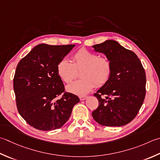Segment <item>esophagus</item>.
<instances>
[{
	"mask_svg": "<svg viewBox=\"0 0 160 160\" xmlns=\"http://www.w3.org/2000/svg\"><path fill=\"white\" fill-rule=\"evenodd\" d=\"M87 98V96H80V101H84V100H85Z\"/></svg>",
	"mask_w": 160,
	"mask_h": 160,
	"instance_id": "obj_1",
	"label": "esophagus"
}]
</instances>
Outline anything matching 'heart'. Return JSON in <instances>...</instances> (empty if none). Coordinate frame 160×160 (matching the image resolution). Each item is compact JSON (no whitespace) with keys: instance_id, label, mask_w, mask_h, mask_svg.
I'll list each match as a JSON object with an SVG mask.
<instances>
[{"instance_id":"obj_1","label":"heart","mask_w":160,"mask_h":160,"mask_svg":"<svg viewBox=\"0 0 160 160\" xmlns=\"http://www.w3.org/2000/svg\"><path fill=\"white\" fill-rule=\"evenodd\" d=\"M72 63L62 58L58 62L57 72L66 83H70L77 77L78 71L82 79L67 86L68 92L77 95L89 93L95 84L101 87L108 82L112 71V64L108 58L99 57L96 52L86 48H80L72 55Z\"/></svg>"}]
</instances>
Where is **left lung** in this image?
I'll list each match as a JSON object with an SVG mask.
<instances>
[{
  "label": "left lung",
  "instance_id": "obj_1",
  "mask_svg": "<svg viewBox=\"0 0 160 160\" xmlns=\"http://www.w3.org/2000/svg\"><path fill=\"white\" fill-rule=\"evenodd\" d=\"M92 47L104 53L112 64L108 82L93 94L99 105L92 117L101 126H125L135 118L144 101V68L135 53L116 41L107 40Z\"/></svg>",
  "mask_w": 160,
  "mask_h": 160
}]
</instances>
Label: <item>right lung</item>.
Segmentation results:
<instances>
[{"instance_id":"obj_1","label":"right lung","mask_w":160,"mask_h":160,"mask_svg":"<svg viewBox=\"0 0 160 160\" xmlns=\"http://www.w3.org/2000/svg\"><path fill=\"white\" fill-rule=\"evenodd\" d=\"M74 46L39 44L21 59L16 68L13 85L18 112L37 130L61 128L80 101L76 95L65 92L57 72L59 60Z\"/></svg>"}]
</instances>
